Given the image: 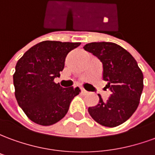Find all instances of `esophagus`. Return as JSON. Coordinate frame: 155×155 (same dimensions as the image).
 I'll use <instances>...</instances> for the list:
<instances>
[{
	"label": "esophagus",
	"instance_id": "34e87169",
	"mask_svg": "<svg viewBox=\"0 0 155 155\" xmlns=\"http://www.w3.org/2000/svg\"><path fill=\"white\" fill-rule=\"evenodd\" d=\"M81 92H82V94H88V91H85L84 89H81Z\"/></svg>",
	"mask_w": 155,
	"mask_h": 155
}]
</instances>
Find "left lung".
<instances>
[{"mask_svg": "<svg viewBox=\"0 0 155 155\" xmlns=\"http://www.w3.org/2000/svg\"><path fill=\"white\" fill-rule=\"evenodd\" d=\"M84 49L102 62L103 80L111 91L107 101L99 94V104L88 108L89 114L103 126H118L138 108L143 88V73L130 52L115 43L92 42Z\"/></svg>", "mask_w": 155, "mask_h": 155, "instance_id": "obj_1", "label": "left lung"}]
</instances>
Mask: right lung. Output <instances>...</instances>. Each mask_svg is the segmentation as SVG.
Returning a JSON list of instances; mask_svg holds the SVG:
<instances>
[{"label": "right lung", "mask_w": 155, "mask_h": 155, "mask_svg": "<svg viewBox=\"0 0 155 155\" xmlns=\"http://www.w3.org/2000/svg\"><path fill=\"white\" fill-rule=\"evenodd\" d=\"M80 42L45 41L35 45L16 63L13 75L19 106L33 122L48 126L67 114L79 88H63L54 83L64 67L68 53Z\"/></svg>", "instance_id": "add662e5"}]
</instances>
